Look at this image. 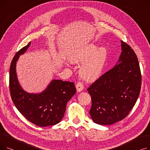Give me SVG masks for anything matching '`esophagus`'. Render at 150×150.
Returning a JSON list of instances; mask_svg holds the SVG:
<instances>
[{"label": "esophagus", "mask_w": 150, "mask_h": 150, "mask_svg": "<svg viewBox=\"0 0 150 150\" xmlns=\"http://www.w3.org/2000/svg\"><path fill=\"white\" fill-rule=\"evenodd\" d=\"M76 91L78 92H81L84 89V86H83V83H81V82H78L76 84Z\"/></svg>", "instance_id": "esophagus-1"}]
</instances>
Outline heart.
I'll list each match as a JSON object with an SVG mask.
<instances>
[{
	"label": "heart",
	"mask_w": 150,
	"mask_h": 150,
	"mask_svg": "<svg viewBox=\"0 0 150 150\" xmlns=\"http://www.w3.org/2000/svg\"><path fill=\"white\" fill-rule=\"evenodd\" d=\"M108 52L105 47L90 44L80 51L70 55L69 61L74 64H81L79 74L84 80L95 81L101 76L108 59Z\"/></svg>",
	"instance_id": "1"
}]
</instances>
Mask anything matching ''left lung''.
<instances>
[{"label": "left lung", "mask_w": 150, "mask_h": 150, "mask_svg": "<svg viewBox=\"0 0 150 150\" xmlns=\"http://www.w3.org/2000/svg\"><path fill=\"white\" fill-rule=\"evenodd\" d=\"M121 47L115 66L88 89L92 98L89 114L98 125H112L125 119L139 96L142 76L137 57L122 41Z\"/></svg>", "instance_id": "8db88e82"}]
</instances>
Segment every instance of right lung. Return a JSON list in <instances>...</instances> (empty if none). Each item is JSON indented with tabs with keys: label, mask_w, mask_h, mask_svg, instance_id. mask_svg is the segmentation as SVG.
Listing matches in <instances>:
<instances>
[{
	"label": "right lung",
	"mask_w": 150,
	"mask_h": 150,
	"mask_svg": "<svg viewBox=\"0 0 150 150\" xmlns=\"http://www.w3.org/2000/svg\"><path fill=\"white\" fill-rule=\"evenodd\" d=\"M31 42L14 57L10 68V90L15 106L26 119L41 127L58 123L63 118L67 102L76 93L74 83L53 80L40 93H29L20 85L16 74V64L25 53Z\"/></svg>",
	"instance_id": "obj_1"
}]
</instances>
